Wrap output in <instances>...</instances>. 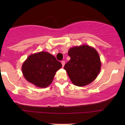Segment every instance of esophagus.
Wrapping results in <instances>:
<instances>
[{
	"mask_svg": "<svg viewBox=\"0 0 125 125\" xmlns=\"http://www.w3.org/2000/svg\"><path fill=\"white\" fill-rule=\"evenodd\" d=\"M61 63H62V67H63L64 66V64H65V62H64V61H62Z\"/></svg>",
	"mask_w": 125,
	"mask_h": 125,
	"instance_id": "34e87169",
	"label": "esophagus"
}]
</instances>
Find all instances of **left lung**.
<instances>
[{
    "label": "left lung",
    "instance_id": "left-lung-1",
    "mask_svg": "<svg viewBox=\"0 0 125 125\" xmlns=\"http://www.w3.org/2000/svg\"><path fill=\"white\" fill-rule=\"evenodd\" d=\"M68 55L71 60L65 64L64 69L73 84L84 86L96 78L101 62L95 49L85 44L74 46L69 50Z\"/></svg>",
    "mask_w": 125,
    "mask_h": 125
}]
</instances>
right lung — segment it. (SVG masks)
<instances>
[{
  "mask_svg": "<svg viewBox=\"0 0 125 125\" xmlns=\"http://www.w3.org/2000/svg\"><path fill=\"white\" fill-rule=\"evenodd\" d=\"M61 67V63L55 57L47 52H40L30 55L23 63L21 70L27 81L43 88L51 84Z\"/></svg>",
  "mask_w": 125,
  "mask_h": 125,
  "instance_id": "1",
  "label": "right lung"
}]
</instances>
